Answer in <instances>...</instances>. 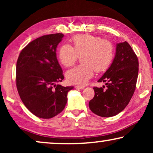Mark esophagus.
Wrapping results in <instances>:
<instances>
[{
  "mask_svg": "<svg viewBox=\"0 0 153 153\" xmlns=\"http://www.w3.org/2000/svg\"><path fill=\"white\" fill-rule=\"evenodd\" d=\"M75 88L83 90V89L85 88V87L84 86H81V85H75Z\"/></svg>",
  "mask_w": 153,
  "mask_h": 153,
  "instance_id": "esophagus-1",
  "label": "esophagus"
}]
</instances>
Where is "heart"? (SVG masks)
<instances>
[{"label":"heart","instance_id":"1","mask_svg":"<svg viewBox=\"0 0 153 153\" xmlns=\"http://www.w3.org/2000/svg\"><path fill=\"white\" fill-rule=\"evenodd\" d=\"M73 47L68 44L62 45L58 51V58L65 67L74 65L81 56L82 65L68 70L66 79L70 83L85 85L93 76L95 71L102 72L107 70L114 56V45L109 41L100 37L85 34L72 39Z\"/></svg>","mask_w":153,"mask_h":153}]
</instances>
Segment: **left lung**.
Returning <instances> with one entry per match:
<instances>
[{"label":"left lung","mask_w":153,"mask_h":153,"mask_svg":"<svg viewBox=\"0 0 153 153\" xmlns=\"http://www.w3.org/2000/svg\"><path fill=\"white\" fill-rule=\"evenodd\" d=\"M138 73L139 61L131 46L126 41L117 44L111 65L98 80L107 88H93L95 96L89 102L91 111L105 118L122 111L134 93Z\"/></svg>","instance_id":"1"}]
</instances>
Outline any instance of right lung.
Returning a JSON list of instances; mask_svg holds the SVG:
<instances>
[{"instance_id":"1","label":"right lung","mask_w":153,"mask_h":153,"mask_svg":"<svg viewBox=\"0 0 153 153\" xmlns=\"http://www.w3.org/2000/svg\"><path fill=\"white\" fill-rule=\"evenodd\" d=\"M62 33L43 35L30 42L19 56L16 68V88L26 107L40 118L60 114L73 86L56 84L63 80L62 70L56 57Z\"/></svg>"}]
</instances>
